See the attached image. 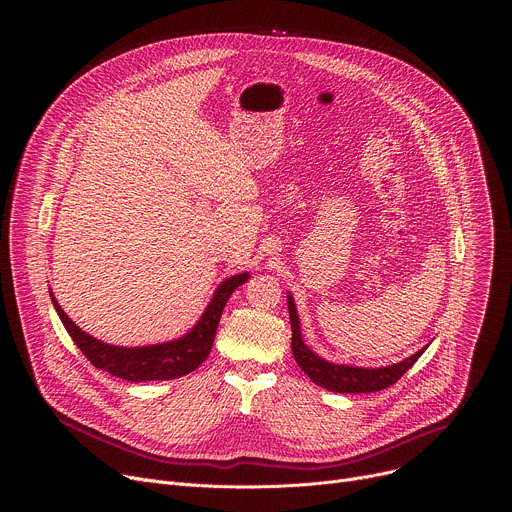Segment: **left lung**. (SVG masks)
<instances>
[{
  "label": "left lung",
  "instance_id": "obj_1",
  "mask_svg": "<svg viewBox=\"0 0 512 512\" xmlns=\"http://www.w3.org/2000/svg\"><path fill=\"white\" fill-rule=\"evenodd\" d=\"M287 310H289V322H291V352H294L296 362L300 364V369L310 377L312 383L318 387H324L334 393H375L391 387L397 383L403 373H407L415 360L425 352V348L417 350L409 358L389 364V367H379V369H364V367H350V364H336L328 362L326 358L318 356L306 342L302 340V328H300V318L298 310L294 304V298L291 294L287 296Z\"/></svg>",
  "mask_w": 512,
  "mask_h": 512
}]
</instances>
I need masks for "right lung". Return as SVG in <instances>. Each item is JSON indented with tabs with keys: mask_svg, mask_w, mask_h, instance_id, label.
I'll return each instance as SVG.
<instances>
[{
	"mask_svg": "<svg viewBox=\"0 0 512 512\" xmlns=\"http://www.w3.org/2000/svg\"><path fill=\"white\" fill-rule=\"evenodd\" d=\"M247 279H249V273H237L225 279L216 287L204 314L200 316V320L194 324L190 332H186L176 340L162 342V344H148V346H113V344L101 342L91 334L83 332L64 314L52 291H50V298L66 332L70 334L72 340H75L81 352L91 360L93 367L131 383L168 381V379H178L192 373L206 360L216 336L218 320H221L231 294Z\"/></svg>",
	"mask_w": 512,
	"mask_h": 512,
	"instance_id": "add662e5",
	"label": "right lung"
}]
</instances>
